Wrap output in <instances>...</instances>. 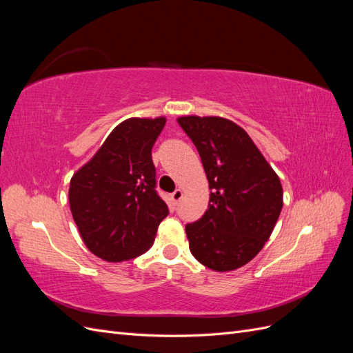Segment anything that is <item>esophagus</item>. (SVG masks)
<instances>
[{
  "mask_svg": "<svg viewBox=\"0 0 353 353\" xmlns=\"http://www.w3.org/2000/svg\"><path fill=\"white\" fill-rule=\"evenodd\" d=\"M183 196H184V193H183V190L181 188H178V190H175L174 193H172V196H170V199H172V201L175 203V205H178V201L183 199Z\"/></svg>",
  "mask_w": 353,
  "mask_h": 353,
  "instance_id": "obj_1",
  "label": "esophagus"
}]
</instances>
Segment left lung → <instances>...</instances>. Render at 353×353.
Returning <instances> with one entry per match:
<instances>
[{
  "label": "left lung",
  "mask_w": 353,
  "mask_h": 353,
  "mask_svg": "<svg viewBox=\"0 0 353 353\" xmlns=\"http://www.w3.org/2000/svg\"><path fill=\"white\" fill-rule=\"evenodd\" d=\"M209 181V208L187 223L190 250L208 268L237 270L258 254L283 209L280 178L243 128L216 116H183Z\"/></svg>",
  "instance_id": "left-lung-1"
}]
</instances>
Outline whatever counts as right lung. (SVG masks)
<instances>
[{"instance_id":"obj_1","label":"right lung","mask_w":353,"mask_h":353,"mask_svg":"<svg viewBox=\"0 0 353 353\" xmlns=\"http://www.w3.org/2000/svg\"><path fill=\"white\" fill-rule=\"evenodd\" d=\"M165 123V117L123 121L70 179L73 221L85 245L103 261L122 262L145 253L168 216L152 159Z\"/></svg>"}]
</instances>
